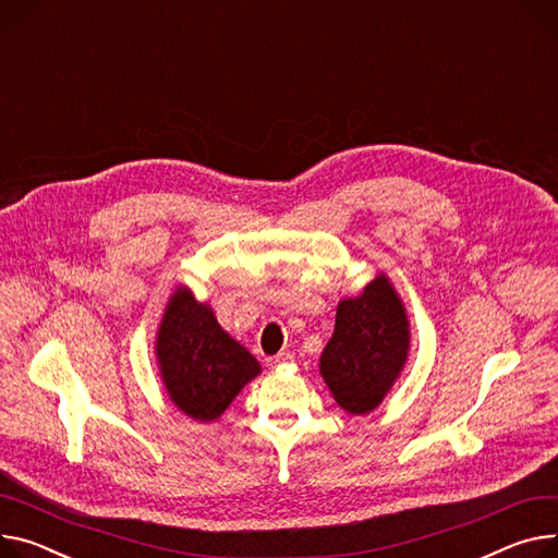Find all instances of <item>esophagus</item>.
<instances>
[{
  "label": "esophagus",
  "mask_w": 558,
  "mask_h": 558,
  "mask_svg": "<svg viewBox=\"0 0 558 558\" xmlns=\"http://www.w3.org/2000/svg\"><path fill=\"white\" fill-rule=\"evenodd\" d=\"M286 362H290V353H279V355H275V357H268V366H270V368H277V366H281V364H286Z\"/></svg>",
  "instance_id": "esophagus-1"
}]
</instances>
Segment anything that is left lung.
Returning a JSON list of instances; mask_svg holds the SVG:
<instances>
[{"label": "left lung", "instance_id": "8db88e82", "mask_svg": "<svg viewBox=\"0 0 558 558\" xmlns=\"http://www.w3.org/2000/svg\"><path fill=\"white\" fill-rule=\"evenodd\" d=\"M409 344L407 311L387 275H377L360 296L341 299L319 357L335 402L353 415L375 411L400 377Z\"/></svg>", "mask_w": 558, "mask_h": 558}]
</instances>
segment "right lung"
Listing matches in <instances>:
<instances>
[{"mask_svg":"<svg viewBox=\"0 0 558 558\" xmlns=\"http://www.w3.org/2000/svg\"><path fill=\"white\" fill-rule=\"evenodd\" d=\"M156 360L169 400L198 422L217 420L262 373L259 362L185 286L167 302L156 332Z\"/></svg>","mask_w":558,"mask_h":558,"instance_id":"1","label":"right lung"}]
</instances>
